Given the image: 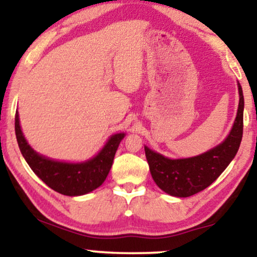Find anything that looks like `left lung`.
I'll list each match as a JSON object with an SVG mask.
<instances>
[{
	"instance_id": "1",
	"label": "left lung",
	"mask_w": 257,
	"mask_h": 257,
	"mask_svg": "<svg viewBox=\"0 0 257 257\" xmlns=\"http://www.w3.org/2000/svg\"><path fill=\"white\" fill-rule=\"evenodd\" d=\"M237 117L228 137L220 145L191 158L170 159L145 146L150 172L161 190L174 197H190L205 190L237 155L243 138L244 96L240 84Z\"/></svg>"
}]
</instances>
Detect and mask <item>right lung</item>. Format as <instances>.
I'll list each match as a JSON object with an SVG mask.
<instances>
[{
	"mask_svg": "<svg viewBox=\"0 0 257 257\" xmlns=\"http://www.w3.org/2000/svg\"><path fill=\"white\" fill-rule=\"evenodd\" d=\"M16 135L20 152L32 172L52 190L73 197L89 193L102 185L110 172L119 143L125 134L118 133L112 135L95 157L82 163H66L38 155L24 138L18 112L16 113Z\"/></svg>",
	"mask_w": 257,
	"mask_h": 257,
	"instance_id": "1",
	"label": "right lung"
}]
</instances>
